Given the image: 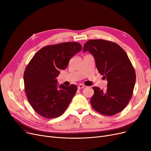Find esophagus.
Segmentation results:
<instances>
[{"mask_svg":"<svg viewBox=\"0 0 151 151\" xmlns=\"http://www.w3.org/2000/svg\"><path fill=\"white\" fill-rule=\"evenodd\" d=\"M84 87H85V86H84V85H83V84H79V85L78 86V89H80L84 88Z\"/></svg>","mask_w":151,"mask_h":151,"instance_id":"34e87169","label":"esophagus"}]
</instances>
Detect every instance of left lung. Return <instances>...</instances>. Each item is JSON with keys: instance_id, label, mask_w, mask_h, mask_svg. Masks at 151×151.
<instances>
[{"instance_id": "8db88e82", "label": "left lung", "mask_w": 151, "mask_h": 151, "mask_svg": "<svg viewBox=\"0 0 151 151\" xmlns=\"http://www.w3.org/2000/svg\"><path fill=\"white\" fill-rule=\"evenodd\" d=\"M87 51L94 57L99 73L108 81L105 91L92 88L91 106L104 115L120 113L130 101L136 81L135 71L127 54L117 43L101 39L87 42L83 51Z\"/></svg>"}]
</instances>
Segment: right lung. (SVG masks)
Returning a JSON list of instances; mask_svg holds the SVG:
<instances>
[{
	"instance_id": "obj_1",
	"label": "right lung",
	"mask_w": 151,
	"mask_h": 151,
	"mask_svg": "<svg viewBox=\"0 0 151 151\" xmlns=\"http://www.w3.org/2000/svg\"><path fill=\"white\" fill-rule=\"evenodd\" d=\"M81 50L77 42L48 45L40 50L28 63L24 73V90L30 105L39 115L51 119L65 112L77 87L58 86L57 77Z\"/></svg>"
}]
</instances>
